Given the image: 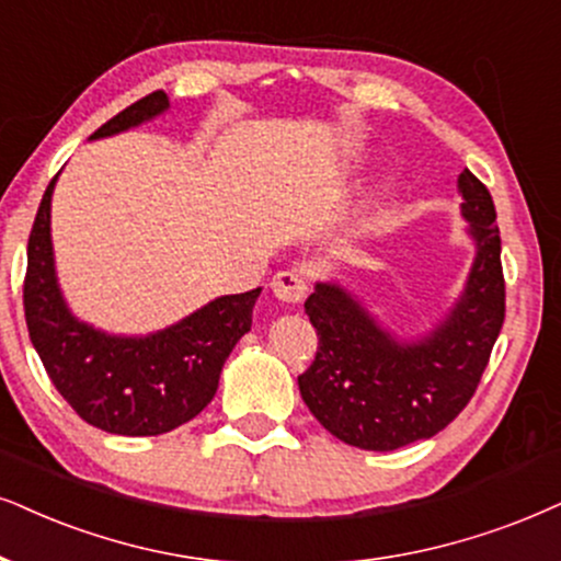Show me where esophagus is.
Wrapping results in <instances>:
<instances>
[{"label":"esophagus","mask_w":561,"mask_h":561,"mask_svg":"<svg viewBox=\"0 0 561 561\" xmlns=\"http://www.w3.org/2000/svg\"><path fill=\"white\" fill-rule=\"evenodd\" d=\"M308 279H305L300 268H285V272H276L272 279V293L279 300L300 305L308 297Z\"/></svg>","instance_id":"obj_1"}]
</instances>
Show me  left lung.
Instances as JSON below:
<instances>
[{
  "label": "left lung",
  "mask_w": 561,
  "mask_h": 561,
  "mask_svg": "<svg viewBox=\"0 0 561 561\" xmlns=\"http://www.w3.org/2000/svg\"><path fill=\"white\" fill-rule=\"evenodd\" d=\"M458 186L479 253L466 295L430 339L396 344L333 285L305 300L318 350L297 386L316 420L354 448L396 450L437 435L477 393L492 357L505 323L497 211L471 170Z\"/></svg>",
  "instance_id": "left-lung-1"
}]
</instances>
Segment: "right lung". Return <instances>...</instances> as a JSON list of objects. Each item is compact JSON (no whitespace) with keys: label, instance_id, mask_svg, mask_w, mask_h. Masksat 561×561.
Segmentation results:
<instances>
[{"label":"right lung","instance_id":"1","mask_svg":"<svg viewBox=\"0 0 561 561\" xmlns=\"http://www.w3.org/2000/svg\"><path fill=\"white\" fill-rule=\"evenodd\" d=\"M168 108L154 90L131 103L90 139L124 131ZM48 183L27 238L23 282L25 323L48 378L64 401L92 427L113 435L147 437L170 432L215 399L219 373L232 346L251 331L261 289L228 295L196 310L186 321L147 339H116L77 323L56 287L51 256V191Z\"/></svg>","mask_w":561,"mask_h":561}]
</instances>
